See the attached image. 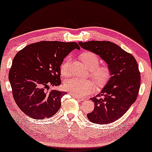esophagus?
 Returning <instances> with one entry per match:
<instances>
[{"label":"esophagus","instance_id":"34e87169","mask_svg":"<svg viewBox=\"0 0 152 152\" xmlns=\"http://www.w3.org/2000/svg\"><path fill=\"white\" fill-rule=\"evenodd\" d=\"M72 96L73 97H75V99H78V100H80V101H84V100H85V98H82V97H79V96H77V95H72Z\"/></svg>","mask_w":152,"mask_h":152}]
</instances>
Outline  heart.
<instances>
[{"mask_svg":"<svg viewBox=\"0 0 152 152\" xmlns=\"http://www.w3.org/2000/svg\"><path fill=\"white\" fill-rule=\"evenodd\" d=\"M84 66L91 70V77L98 84L106 82L109 78L111 72L107 66H98L99 58L95 53L85 52L80 56ZM70 59L67 57L61 66V73L63 76H67L69 71ZM64 88L72 94L77 96H85L93 92L95 89V84L91 80H81L78 78H70L66 80Z\"/></svg>","mask_w":152,"mask_h":152,"instance_id":"heart-1","label":"heart"}]
</instances>
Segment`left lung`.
I'll use <instances>...</instances> for the list:
<instances>
[{"mask_svg": "<svg viewBox=\"0 0 152 152\" xmlns=\"http://www.w3.org/2000/svg\"><path fill=\"white\" fill-rule=\"evenodd\" d=\"M79 44L99 56L111 72L101 92L91 98L95 107L87 117L93 123H111L121 118L136 100L140 86L138 64L134 56L110 41H80Z\"/></svg>", "mask_w": 152, "mask_h": 152, "instance_id": "1", "label": "left lung"}]
</instances>
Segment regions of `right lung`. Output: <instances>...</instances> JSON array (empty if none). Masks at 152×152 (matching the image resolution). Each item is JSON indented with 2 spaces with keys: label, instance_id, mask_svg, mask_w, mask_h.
Here are the masks:
<instances>
[{
  "label": "right lung",
  "instance_id": "right-lung-1",
  "mask_svg": "<svg viewBox=\"0 0 152 152\" xmlns=\"http://www.w3.org/2000/svg\"><path fill=\"white\" fill-rule=\"evenodd\" d=\"M74 49H80L75 42L40 41L26 46L14 57L9 73L12 94L29 117L45 119L59 110L66 93L49 91V87L61 84L60 66Z\"/></svg>",
  "mask_w": 152,
  "mask_h": 152
}]
</instances>
